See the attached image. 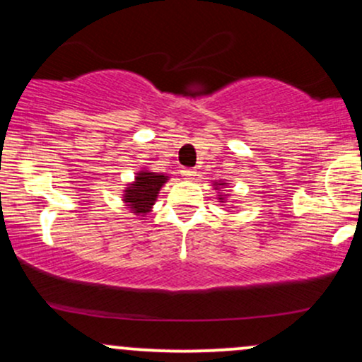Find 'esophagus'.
I'll return each mask as SVG.
<instances>
[{"label":"esophagus","instance_id":"obj_1","mask_svg":"<svg viewBox=\"0 0 362 362\" xmlns=\"http://www.w3.org/2000/svg\"><path fill=\"white\" fill-rule=\"evenodd\" d=\"M180 173H182V177L187 178V180H194L195 175H197V172H195L194 168H182Z\"/></svg>","mask_w":362,"mask_h":362}]
</instances>
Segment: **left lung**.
Wrapping results in <instances>:
<instances>
[{
    "instance_id": "left-lung-1",
    "label": "left lung",
    "mask_w": 362,
    "mask_h": 362,
    "mask_svg": "<svg viewBox=\"0 0 362 362\" xmlns=\"http://www.w3.org/2000/svg\"><path fill=\"white\" fill-rule=\"evenodd\" d=\"M213 185H214V190H218L219 202H226L228 201V195H224L223 192H219V190H221V187H226V182H224V180H216Z\"/></svg>"
}]
</instances>
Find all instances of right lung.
<instances>
[{"mask_svg": "<svg viewBox=\"0 0 362 362\" xmlns=\"http://www.w3.org/2000/svg\"><path fill=\"white\" fill-rule=\"evenodd\" d=\"M168 180L170 177L165 175V173H156L148 168H141L136 173L134 182L127 184L126 189H124L122 201L126 202L131 213L144 218L153 209L161 187L167 184Z\"/></svg>", "mask_w": 362, "mask_h": 362, "instance_id": "obj_1", "label": "right lung"}]
</instances>
